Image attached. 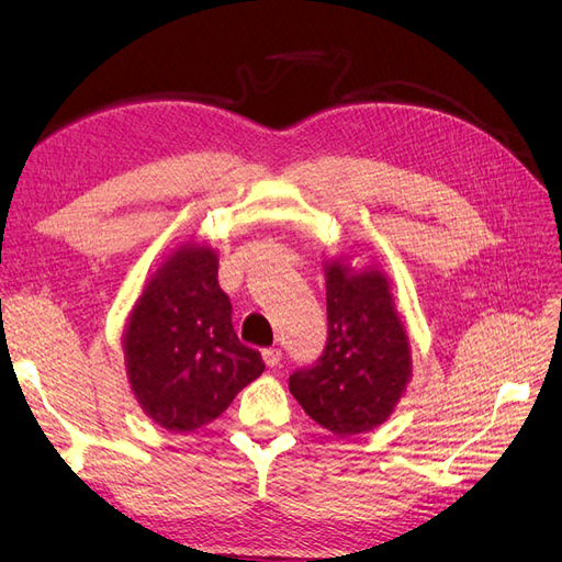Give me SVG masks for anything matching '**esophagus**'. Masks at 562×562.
<instances>
[{
	"instance_id": "34e87169",
	"label": "esophagus",
	"mask_w": 562,
	"mask_h": 562,
	"mask_svg": "<svg viewBox=\"0 0 562 562\" xmlns=\"http://www.w3.org/2000/svg\"><path fill=\"white\" fill-rule=\"evenodd\" d=\"M262 359H265V363L269 368H277L281 363V359H283V353H281L279 347H269V349H262Z\"/></svg>"
}]
</instances>
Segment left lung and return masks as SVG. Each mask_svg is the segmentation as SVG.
<instances>
[{
  "label": "left lung",
  "mask_w": 562,
  "mask_h": 562,
  "mask_svg": "<svg viewBox=\"0 0 562 562\" xmlns=\"http://www.w3.org/2000/svg\"><path fill=\"white\" fill-rule=\"evenodd\" d=\"M326 291V349L293 372L288 389L323 429L345 438L375 429L394 411L411 378V342L380 271L351 274L335 260Z\"/></svg>",
  "instance_id": "1"
}]
</instances>
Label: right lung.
Masks as SVG:
<instances>
[{
	"label": "right lung",
	"instance_id": "right-lung-1",
	"mask_svg": "<svg viewBox=\"0 0 562 562\" xmlns=\"http://www.w3.org/2000/svg\"><path fill=\"white\" fill-rule=\"evenodd\" d=\"M128 382L168 431H194L223 415L262 375L260 351L239 342L229 295L206 246L180 248L145 285L124 335Z\"/></svg>",
	"mask_w": 562,
	"mask_h": 562
}]
</instances>
